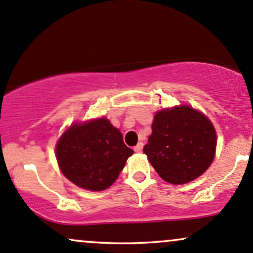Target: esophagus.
Returning a JSON list of instances; mask_svg holds the SVG:
<instances>
[{"label": "esophagus", "instance_id": "34e87169", "mask_svg": "<svg viewBox=\"0 0 253 253\" xmlns=\"http://www.w3.org/2000/svg\"><path fill=\"white\" fill-rule=\"evenodd\" d=\"M142 148H143V143L142 142H138L137 145L134 147V151L137 152V153H140V152L142 151Z\"/></svg>", "mask_w": 253, "mask_h": 253}]
</instances>
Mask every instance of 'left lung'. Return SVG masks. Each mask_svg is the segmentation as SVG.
<instances>
[{
	"label": "left lung",
	"instance_id": "1",
	"mask_svg": "<svg viewBox=\"0 0 253 253\" xmlns=\"http://www.w3.org/2000/svg\"><path fill=\"white\" fill-rule=\"evenodd\" d=\"M216 143L212 123L203 113L182 106L156 113L143 153L163 180L182 184L210 167Z\"/></svg>",
	"mask_w": 253,
	"mask_h": 253
}]
</instances>
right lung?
<instances>
[{"mask_svg": "<svg viewBox=\"0 0 253 253\" xmlns=\"http://www.w3.org/2000/svg\"><path fill=\"white\" fill-rule=\"evenodd\" d=\"M132 153L122 132L105 118L73 124L56 145V159L62 173L89 191L108 188Z\"/></svg>", "mask_w": 253, "mask_h": 253, "instance_id": "1", "label": "right lung"}]
</instances>
